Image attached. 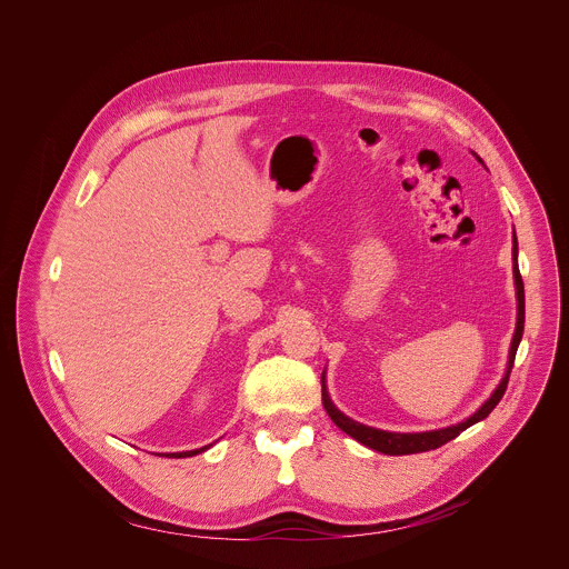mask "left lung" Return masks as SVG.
Masks as SVG:
<instances>
[{
    "mask_svg": "<svg viewBox=\"0 0 569 569\" xmlns=\"http://www.w3.org/2000/svg\"><path fill=\"white\" fill-rule=\"evenodd\" d=\"M479 159V157H477ZM481 161V159H479ZM483 164V161H481ZM513 277H516V295H518V321H516V333H513V340H511V349H509V365H507V373L505 378L500 380L498 389L491 393V398L486 400L481 408L468 417L466 421L461 423H455L450 428H441V430H430V432H387V430H378V428H369V426H362L353 419H349L347 415H342L331 396H329V389H327V376L321 373V402H323V410H327V415L333 419V423L347 432L349 437H353L356 441H360L362 446L371 448V450H378L382 455H415V452H428V450H435L448 441H452L455 437H459L466 428L475 426L477 421L486 419L496 405L500 402V398L505 396L507 391V385H509V373L513 369V360H516V351H518V345L522 340V331H525V286H522V277H520V270H518V242L513 238Z\"/></svg>",
    "mask_w": 569,
    "mask_h": 569,
    "instance_id": "1",
    "label": "left lung"
}]
</instances>
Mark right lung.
Listing matches in <instances>:
<instances>
[{
    "instance_id": "right-lung-1",
    "label": "right lung",
    "mask_w": 569,
    "mask_h": 569,
    "mask_svg": "<svg viewBox=\"0 0 569 569\" xmlns=\"http://www.w3.org/2000/svg\"><path fill=\"white\" fill-rule=\"evenodd\" d=\"M204 450H207V446H204V448H200V450H187V452H169L167 457H178V459H180V457H193V455H198V452H204Z\"/></svg>"
}]
</instances>
